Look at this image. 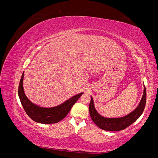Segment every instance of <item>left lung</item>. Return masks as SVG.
I'll return each instance as SVG.
<instances>
[{
    "mask_svg": "<svg viewBox=\"0 0 158 158\" xmlns=\"http://www.w3.org/2000/svg\"><path fill=\"white\" fill-rule=\"evenodd\" d=\"M146 102V89L144 87L140 104L135 111L128 114V115L121 118H105L96 111L94 105L93 98L91 97V102L89 106V111L92 121L98 127L104 131H118L127 128L135 123L140 117L144 111Z\"/></svg>",
    "mask_w": 158,
    "mask_h": 158,
    "instance_id": "1",
    "label": "left lung"
}]
</instances>
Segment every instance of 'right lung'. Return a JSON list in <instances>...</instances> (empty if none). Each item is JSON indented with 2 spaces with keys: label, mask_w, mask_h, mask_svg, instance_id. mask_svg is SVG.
Here are the masks:
<instances>
[{
  "label": "right lung",
  "mask_w": 158,
  "mask_h": 158,
  "mask_svg": "<svg viewBox=\"0 0 158 158\" xmlns=\"http://www.w3.org/2000/svg\"><path fill=\"white\" fill-rule=\"evenodd\" d=\"M23 73L18 87V95L26 114L33 121L42 124L56 123L67 115L73 106L83 93L76 95L64 103L52 108H44L35 106L27 98L23 89Z\"/></svg>",
  "instance_id": "1"
}]
</instances>
